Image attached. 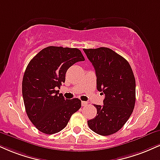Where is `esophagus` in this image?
I'll list each match as a JSON object with an SVG mask.
<instances>
[{
  "label": "esophagus",
  "instance_id": "esophagus-1",
  "mask_svg": "<svg viewBox=\"0 0 160 160\" xmlns=\"http://www.w3.org/2000/svg\"><path fill=\"white\" fill-rule=\"evenodd\" d=\"M81 104H82V107H86V106L88 105V103L86 101H82Z\"/></svg>",
  "mask_w": 160,
  "mask_h": 160
}]
</instances>
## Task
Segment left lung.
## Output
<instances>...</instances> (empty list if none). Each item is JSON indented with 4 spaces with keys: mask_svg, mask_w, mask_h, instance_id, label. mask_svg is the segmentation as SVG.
Returning a JSON list of instances; mask_svg holds the SVG:
<instances>
[{
    "mask_svg": "<svg viewBox=\"0 0 160 160\" xmlns=\"http://www.w3.org/2000/svg\"><path fill=\"white\" fill-rule=\"evenodd\" d=\"M95 69L97 89L105 95L103 105L94 106L97 115L88 121L92 131L101 136L118 132L133 111L136 80L130 64L108 48L83 49Z\"/></svg>",
    "mask_w": 160,
    "mask_h": 160,
    "instance_id": "obj_1",
    "label": "left lung"
}]
</instances>
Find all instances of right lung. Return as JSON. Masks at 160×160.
<instances>
[{"mask_svg": "<svg viewBox=\"0 0 160 160\" xmlns=\"http://www.w3.org/2000/svg\"><path fill=\"white\" fill-rule=\"evenodd\" d=\"M84 60L78 48L49 46L29 62L23 77L22 95L27 115L39 131H61L81 107L80 100L65 99L57 89L65 82L67 70Z\"/></svg>", "mask_w": 160, "mask_h": 160, "instance_id": "obj_1", "label": "right lung"}]
</instances>
